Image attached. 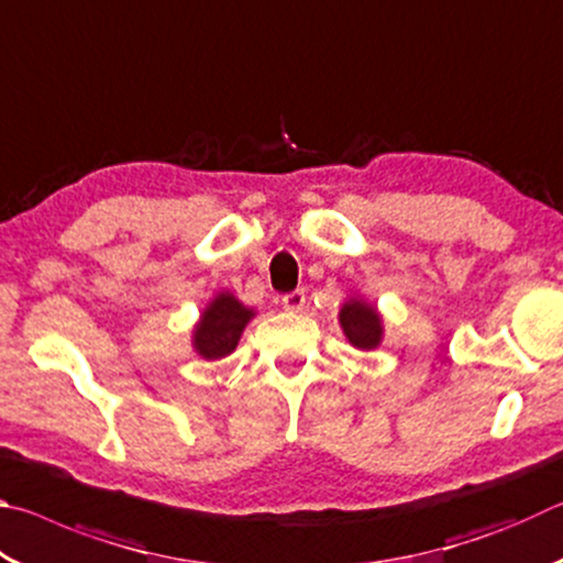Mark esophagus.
I'll return each instance as SVG.
<instances>
[{
  "mask_svg": "<svg viewBox=\"0 0 563 563\" xmlns=\"http://www.w3.org/2000/svg\"><path fill=\"white\" fill-rule=\"evenodd\" d=\"M283 308L288 312H300L305 308V292L292 290L288 295H283Z\"/></svg>",
  "mask_w": 563,
  "mask_h": 563,
  "instance_id": "34e87169",
  "label": "esophagus"
}]
</instances>
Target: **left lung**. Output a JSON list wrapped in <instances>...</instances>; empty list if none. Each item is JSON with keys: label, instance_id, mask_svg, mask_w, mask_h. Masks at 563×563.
<instances>
[{"label": "left lung", "instance_id": "obj_1", "mask_svg": "<svg viewBox=\"0 0 563 563\" xmlns=\"http://www.w3.org/2000/svg\"><path fill=\"white\" fill-rule=\"evenodd\" d=\"M338 322L345 340L360 352L377 350L385 340V320L375 302H369L360 290H352L340 305Z\"/></svg>", "mask_w": 563, "mask_h": 563}]
</instances>
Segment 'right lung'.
Instances as JSON below:
<instances>
[{"mask_svg":"<svg viewBox=\"0 0 563 563\" xmlns=\"http://www.w3.org/2000/svg\"><path fill=\"white\" fill-rule=\"evenodd\" d=\"M258 312L247 308L231 290H218L190 330V347L203 360H223L241 342L243 330Z\"/></svg>","mask_w":563,"mask_h":563,"instance_id":"right-lung-1","label":"right lung"}]
</instances>
